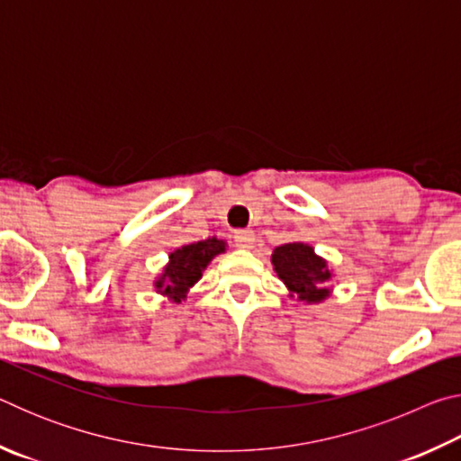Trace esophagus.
I'll use <instances>...</instances> for the list:
<instances>
[{
  "mask_svg": "<svg viewBox=\"0 0 461 461\" xmlns=\"http://www.w3.org/2000/svg\"><path fill=\"white\" fill-rule=\"evenodd\" d=\"M233 241H236V248L249 249L254 246L256 236H254V231H249V230H240V231H236V236H233Z\"/></svg>",
  "mask_w": 461,
  "mask_h": 461,
  "instance_id": "34e87169",
  "label": "esophagus"
}]
</instances>
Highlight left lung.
<instances>
[{
  "label": "left lung",
  "mask_w": 461,
  "mask_h": 461,
  "mask_svg": "<svg viewBox=\"0 0 461 461\" xmlns=\"http://www.w3.org/2000/svg\"><path fill=\"white\" fill-rule=\"evenodd\" d=\"M272 267L278 278L286 285L291 296L305 301L309 305L325 301L330 296L327 283L331 280V270L315 249L303 241L283 244L272 252Z\"/></svg>",
  "instance_id": "1"
}]
</instances>
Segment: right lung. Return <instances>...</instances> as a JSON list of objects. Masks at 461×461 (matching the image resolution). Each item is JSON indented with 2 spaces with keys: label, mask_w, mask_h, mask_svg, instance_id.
Wrapping results in <instances>:
<instances>
[{
  "label": "right lung",
  "mask_w": 461,
  "mask_h": 461,
  "mask_svg": "<svg viewBox=\"0 0 461 461\" xmlns=\"http://www.w3.org/2000/svg\"><path fill=\"white\" fill-rule=\"evenodd\" d=\"M225 252V241L207 238L194 244H186L170 252L168 264L162 275L154 280V288L160 294H167L170 301L181 303L189 288L203 276V270L209 267L217 254Z\"/></svg>",
  "instance_id": "obj_1"
}]
</instances>
